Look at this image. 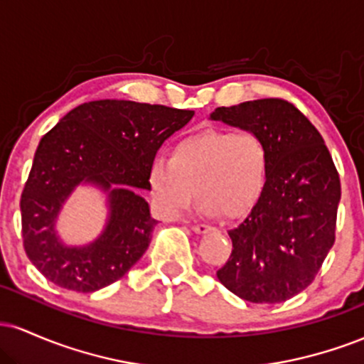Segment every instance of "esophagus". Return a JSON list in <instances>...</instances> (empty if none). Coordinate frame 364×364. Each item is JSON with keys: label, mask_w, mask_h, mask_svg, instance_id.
I'll return each instance as SVG.
<instances>
[{"label": "esophagus", "mask_w": 364, "mask_h": 364, "mask_svg": "<svg viewBox=\"0 0 364 364\" xmlns=\"http://www.w3.org/2000/svg\"><path fill=\"white\" fill-rule=\"evenodd\" d=\"M191 229H193L195 232H198V235H207V232H212V231H215L214 228H212V225H207V224H193L191 225Z\"/></svg>", "instance_id": "1"}]
</instances>
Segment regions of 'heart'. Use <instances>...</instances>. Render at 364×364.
Returning <instances> with one entry per match:
<instances>
[{"label": "heart", "instance_id": "obj_1", "mask_svg": "<svg viewBox=\"0 0 364 364\" xmlns=\"http://www.w3.org/2000/svg\"><path fill=\"white\" fill-rule=\"evenodd\" d=\"M269 169V147L258 133L203 129L178 141L169 161L156 159L149 183L154 200L168 217L186 210L195 188L203 214L237 219L257 205Z\"/></svg>", "mask_w": 364, "mask_h": 364}]
</instances>
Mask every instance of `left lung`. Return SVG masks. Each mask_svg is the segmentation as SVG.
Masks as SVG:
<instances>
[{"label":"left lung","instance_id":"left-lung-1","mask_svg":"<svg viewBox=\"0 0 364 364\" xmlns=\"http://www.w3.org/2000/svg\"><path fill=\"white\" fill-rule=\"evenodd\" d=\"M212 119L258 133L270 154L267 186L229 231L219 281L250 303H282L315 281L336 241L341 179L310 119L284 99L217 107Z\"/></svg>","mask_w":364,"mask_h":364}]
</instances>
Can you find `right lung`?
Instances as JSON below:
<instances>
[{"instance_id":"obj_1","label":"right lung","mask_w":364,"mask_h":364,"mask_svg":"<svg viewBox=\"0 0 364 364\" xmlns=\"http://www.w3.org/2000/svg\"><path fill=\"white\" fill-rule=\"evenodd\" d=\"M195 111L133 101L80 104L41 139L20 210L28 260L46 279L77 292L109 286L140 260L156 219L136 190H150L157 150ZM83 181L108 191L110 219L87 247H66L55 235L57 214Z\"/></svg>"}]
</instances>
